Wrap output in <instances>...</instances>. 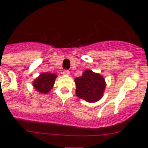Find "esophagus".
Masks as SVG:
<instances>
[{"mask_svg": "<svg viewBox=\"0 0 148 148\" xmlns=\"http://www.w3.org/2000/svg\"><path fill=\"white\" fill-rule=\"evenodd\" d=\"M63 74H64V75H69L70 71L68 70H64V71H63Z\"/></svg>", "mask_w": 148, "mask_h": 148, "instance_id": "esophagus-1", "label": "esophagus"}]
</instances>
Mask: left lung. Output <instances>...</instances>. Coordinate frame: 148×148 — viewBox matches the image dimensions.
I'll use <instances>...</instances> for the list:
<instances>
[{"label": "left lung", "mask_w": 148, "mask_h": 148, "mask_svg": "<svg viewBox=\"0 0 148 148\" xmlns=\"http://www.w3.org/2000/svg\"><path fill=\"white\" fill-rule=\"evenodd\" d=\"M76 95L88 102H96L103 97L106 83L101 74L90 70L84 71L82 76L74 79Z\"/></svg>", "instance_id": "left-lung-1"}]
</instances>
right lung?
<instances>
[{"mask_svg":"<svg viewBox=\"0 0 148 148\" xmlns=\"http://www.w3.org/2000/svg\"><path fill=\"white\" fill-rule=\"evenodd\" d=\"M57 74L51 73H43L39 75L38 78L33 81L34 88L40 94H47L53 88Z\"/></svg>","mask_w":148,"mask_h":148,"instance_id":"obj_1","label":"right lung"}]
</instances>
